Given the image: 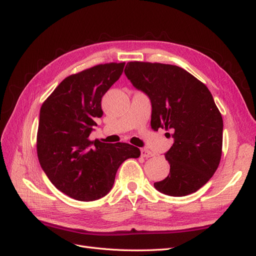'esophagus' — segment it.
Segmentation results:
<instances>
[{"mask_svg":"<svg viewBox=\"0 0 256 256\" xmlns=\"http://www.w3.org/2000/svg\"><path fill=\"white\" fill-rule=\"evenodd\" d=\"M141 154H142V157H144V158H150V157L154 156V154L150 150H146V148L141 150Z\"/></svg>","mask_w":256,"mask_h":256,"instance_id":"34e87169","label":"esophagus"}]
</instances>
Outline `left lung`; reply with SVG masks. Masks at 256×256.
<instances>
[{
    "mask_svg": "<svg viewBox=\"0 0 256 256\" xmlns=\"http://www.w3.org/2000/svg\"><path fill=\"white\" fill-rule=\"evenodd\" d=\"M125 74L150 100L152 128L166 129V136L174 138L166 152L170 174L154 188L171 196L198 191L216 171L222 154L223 120L212 92L174 65L129 62Z\"/></svg>",
    "mask_w": 256,
    "mask_h": 256,
    "instance_id": "1",
    "label": "left lung"
}]
</instances>
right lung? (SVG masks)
Masks as SVG:
<instances>
[{
	"mask_svg": "<svg viewBox=\"0 0 256 256\" xmlns=\"http://www.w3.org/2000/svg\"><path fill=\"white\" fill-rule=\"evenodd\" d=\"M125 63L100 64L72 74L42 104L37 132V156L56 187L74 200L90 202L112 189L120 166L138 158L127 143L90 141L102 118V98L120 79Z\"/></svg>",
	"mask_w": 256,
	"mask_h": 256,
	"instance_id": "right-lung-1",
	"label": "right lung"
}]
</instances>
